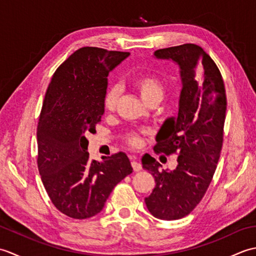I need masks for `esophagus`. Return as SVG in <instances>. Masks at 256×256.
<instances>
[{
	"mask_svg": "<svg viewBox=\"0 0 256 256\" xmlns=\"http://www.w3.org/2000/svg\"><path fill=\"white\" fill-rule=\"evenodd\" d=\"M132 167L134 172H140V170H142V164H140V162L135 160V157H133V160H132Z\"/></svg>",
	"mask_w": 256,
	"mask_h": 256,
	"instance_id": "34e87169",
	"label": "esophagus"
}]
</instances>
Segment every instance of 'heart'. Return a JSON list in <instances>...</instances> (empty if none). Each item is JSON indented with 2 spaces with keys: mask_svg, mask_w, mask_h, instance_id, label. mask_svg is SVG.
<instances>
[{
  "mask_svg": "<svg viewBox=\"0 0 256 256\" xmlns=\"http://www.w3.org/2000/svg\"><path fill=\"white\" fill-rule=\"evenodd\" d=\"M133 89L138 92L140 99L145 104H150L153 102L160 103L165 94V88L162 81L153 74H144L138 77L134 78L132 81ZM118 89L116 86L108 88L103 99V106L106 111H113L118 104ZM128 142L133 145H138L140 143V138L136 134L128 135Z\"/></svg>",
  "mask_w": 256,
  "mask_h": 256,
  "instance_id": "obj_1",
  "label": "heart"
}]
</instances>
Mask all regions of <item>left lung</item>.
<instances>
[{
  "mask_svg": "<svg viewBox=\"0 0 256 256\" xmlns=\"http://www.w3.org/2000/svg\"><path fill=\"white\" fill-rule=\"evenodd\" d=\"M154 58L177 64L182 81L178 116L162 124L154 148L157 153H177V167L160 170L153 157L142 160L156 182L146 206L155 218L170 221L189 214L212 180L224 140L226 96L218 67L201 47L164 48Z\"/></svg>",
  "mask_w": 256,
  "mask_h": 256,
  "instance_id": "obj_1",
  "label": "left lung"
}]
</instances>
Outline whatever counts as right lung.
Returning <instances> with one entry per match:
<instances>
[{
  "mask_svg": "<svg viewBox=\"0 0 256 256\" xmlns=\"http://www.w3.org/2000/svg\"><path fill=\"white\" fill-rule=\"evenodd\" d=\"M130 52L82 47L54 74L37 126L38 170L56 208L74 219L103 209L113 188L133 172L124 153L89 160L88 140L104 113L108 76Z\"/></svg>",
  "mask_w": 256,
  "mask_h": 256,
  "instance_id": "obj_1",
  "label": "right lung"
}]
</instances>
